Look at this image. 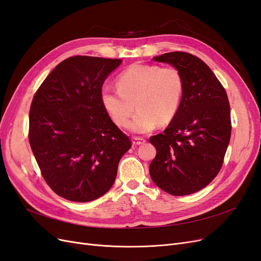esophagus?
Listing matches in <instances>:
<instances>
[{"mask_svg": "<svg viewBox=\"0 0 261 261\" xmlns=\"http://www.w3.org/2000/svg\"><path fill=\"white\" fill-rule=\"evenodd\" d=\"M145 143H146V140L144 138H141V137H134L133 138V145H135V146L143 145Z\"/></svg>", "mask_w": 261, "mask_h": 261, "instance_id": "obj_1", "label": "esophagus"}]
</instances>
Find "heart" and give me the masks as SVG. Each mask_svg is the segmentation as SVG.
Listing matches in <instances>:
<instances>
[{"instance_id": "heart-1", "label": "heart", "mask_w": 261, "mask_h": 261, "mask_svg": "<svg viewBox=\"0 0 261 261\" xmlns=\"http://www.w3.org/2000/svg\"><path fill=\"white\" fill-rule=\"evenodd\" d=\"M117 89L102 87L100 100L111 120L120 127L130 124L133 132L146 134L158 124L168 125L176 116L184 93V78L176 67L134 64L118 75Z\"/></svg>"}]
</instances>
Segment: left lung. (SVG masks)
Instances as JSON below:
<instances>
[{"label": "left lung", "instance_id": "8db88e82", "mask_svg": "<svg viewBox=\"0 0 261 261\" xmlns=\"http://www.w3.org/2000/svg\"><path fill=\"white\" fill-rule=\"evenodd\" d=\"M153 60L176 67L185 88L174 120L149 139L156 149L150 176L173 196L194 194L222 168L232 130L227 94L206 63L191 53L170 52Z\"/></svg>", "mask_w": 261, "mask_h": 261}]
</instances>
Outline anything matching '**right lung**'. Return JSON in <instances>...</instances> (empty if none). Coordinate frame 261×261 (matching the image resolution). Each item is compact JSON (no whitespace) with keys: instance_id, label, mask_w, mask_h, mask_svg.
I'll use <instances>...</instances> for the list:
<instances>
[{"instance_id":"right-lung-1","label":"right lung","mask_w":261,"mask_h":261,"mask_svg":"<svg viewBox=\"0 0 261 261\" xmlns=\"http://www.w3.org/2000/svg\"><path fill=\"white\" fill-rule=\"evenodd\" d=\"M122 62L68 58L48 75L31 102V150L46 184L67 200L87 202L103 196L132 147L100 100L106 78Z\"/></svg>"}]
</instances>
